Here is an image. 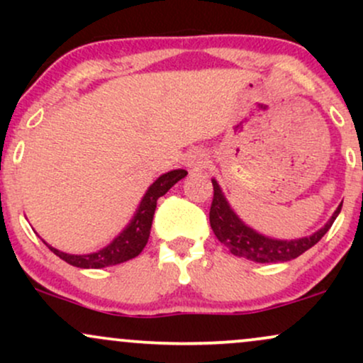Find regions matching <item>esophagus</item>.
I'll return each instance as SVG.
<instances>
[{
  "label": "esophagus",
  "instance_id": "1",
  "mask_svg": "<svg viewBox=\"0 0 363 363\" xmlns=\"http://www.w3.org/2000/svg\"><path fill=\"white\" fill-rule=\"evenodd\" d=\"M206 164H208V157L203 152H193L186 158V167L193 170V172H198V170L205 169Z\"/></svg>",
  "mask_w": 363,
  "mask_h": 363
}]
</instances>
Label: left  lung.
Returning a JSON list of instances; mask_svg holds the SVG:
<instances>
[{
    "label": "left lung",
    "mask_w": 363,
    "mask_h": 363,
    "mask_svg": "<svg viewBox=\"0 0 363 363\" xmlns=\"http://www.w3.org/2000/svg\"><path fill=\"white\" fill-rule=\"evenodd\" d=\"M211 182H213V201L210 208V225L213 228V234L234 256L245 257L254 262H285L298 257L323 239L336 216L340 215L341 205H343L341 203L328 223L309 237L294 240L272 239L247 227L228 205L218 182L215 179H211Z\"/></svg>",
    "instance_id": "obj_1"
}]
</instances>
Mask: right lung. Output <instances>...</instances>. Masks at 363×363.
Returning a JSON list of instances; mask_svg holds the SVG:
<instances>
[{
    "label": "right lung",
    "mask_w": 363,
    "mask_h": 363,
    "mask_svg": "<svg viewBox=\"0 0 363 363\" xmlns=\"http://www.w3.org/2000/svg\"><path fill=\"white\" fill-rule=\"evenodd\" d=\"M186 176L187 172L184 169H176L170 170L167 174H162V176L148 187V191L145 193L143 199H141L135 216H133L131 222L128 223V227L124 228L109 245L101 249V251L90 254H68L57 251L56 247H52V245L49 244L45 245H48L56 256H60L62 261L68 262V264L85 269L106 268V266L121 264V262L133 259V257H136L141 251H143V247L148 242L150 228H152L153 215H155L157 208V199L167 193L170 187L181 181V179H184Z\"/></svg>",
    "instance_id": "1"
}]
</instances>
